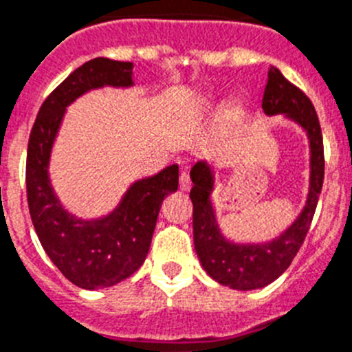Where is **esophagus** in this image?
Listing matches in <instances>:
<instances>
[{"label":"esophagus","instance_id":"obj_1","mask_svg":"<svg viewBox=\"0 0 352 352\" xmlns=\"http://www.w3.org/2000/svg\"><path fill=\"white\" fill-rule=\"evenodd\" d=\"M191 189V179H189L188 172L180 173V191H189Z\"/></svg>","mask_w":352,"mask_h":352}]
</instances>
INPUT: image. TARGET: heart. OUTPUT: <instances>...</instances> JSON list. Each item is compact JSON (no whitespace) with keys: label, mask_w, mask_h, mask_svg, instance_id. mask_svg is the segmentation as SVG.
Segmentation results:
<instances>
[{"label":"heart","mask_w":352,"mask_h":352,"mask_svg":"<svg viewBox=\"0 0 352 352\" xmlns=\"http://www.w3.org/2000/svg\"><path fill=\"white\" fill-rule=\"evenodd\" d=\"M207 107L210 109V100H207Z\"/></svg>","instance_id":"1"}]
</instances>
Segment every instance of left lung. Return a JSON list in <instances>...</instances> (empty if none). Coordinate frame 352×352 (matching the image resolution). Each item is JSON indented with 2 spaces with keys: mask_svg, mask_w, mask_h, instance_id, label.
Wrapping results in <instances>:
<instances>
[{
  "mask_svg": "<svg viewBox=\"0 0 352 352\" xmlns=\"http://www.w3.org/2000/svg\"><path fill=\"white\" fill-rule=\"evenodd\" d=\"M267 116H283L294 122L309 140V191L305 205L293 223L267 242H235L219 226L212 192L215 172L208 161H198L191 168L192 239L201 267L214 280L239 291L261 289L278 278L305 240L324 177L322 135L318 113L309 98L291 84L275 66L268 69V82L263 94Z\"/></svg>",
  "mask_w": 352,
  "mask_h": 352,
  "instance_id": "8db88e82",
  "label": "left lung"
}]
</instances>
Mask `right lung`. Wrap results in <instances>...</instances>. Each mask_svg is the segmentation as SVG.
<instances>
[{
	"instance_id": "right-lung-1",
	"label": "right lung",
	"mask_w": 352,
	"mask_h": 352,
	"mask_svg": "<svg viewBox=\"0 0 352 352\" xmlns=\"http://www.w3.org/2000/svg\"><path fill=\"white\" fill-rule=\"evenodd\" d=\"M133 85V63L91 59L43 101L30 135L26 189L31 221L50 261L82 289L116 286L142 267L164 196L179 188V164H170L131 182L116 208L91 219L72 214L54 191L49 164L66 109L93 89Z\"/></svg>"
}]
</instances>
